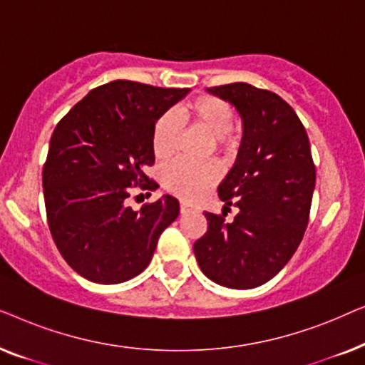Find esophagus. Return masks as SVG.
Returning a JSON list of instances; mask_svg holds the SVG:
<instances>
[{"instance_id": "34e87169", "label": "esophagus", "mask_w": 365, "mask_h": 365, "mask_svg": "<svg viewBox=\"0 0 365 365\" xmlns=\"http://www.w3.org/2000/svg\"><path fill=\"white\" fill-rule=\"evenodd\" d=\"M196 211V209H194L192 206H189L187 202H181V214H189V212H194Z\"/></svg>"}]
</instances>
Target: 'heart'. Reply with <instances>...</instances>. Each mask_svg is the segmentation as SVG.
I'll use <instances>...</instances> for the list:
<instances>
[{"label": "heart", "instance_id": "1", "mask_svg": "<svg viewBox=\"0 0 365 365\" xmlns=\"http://www.w3.org/2000/svg\"><path fill=\"white\" fill-rule=\"evenodd\" d=\"M181 124L202 129L221 151H231L236 146V136L231 133V106L216 96H199L179 106L178 113H166L158 119L153 131V153L159 161H166L176 151L181 139ZM217 179L216 164L189 166L186 163H173L163 171L164 187L189 202L201 199Z\"/></svg>", "mask_w": 365, "mask_h": 365}]
</instances>
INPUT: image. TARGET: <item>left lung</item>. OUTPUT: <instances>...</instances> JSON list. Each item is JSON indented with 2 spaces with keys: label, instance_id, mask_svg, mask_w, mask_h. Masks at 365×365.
Instances as JSON below:
<instances>
[{
  "label": "left lung",
  "instance_id": "8db88e82",
  "mask_svg": "<svg viewBox=\"0 0 365 365\" xmlns=\"http://www.w3.org/2000/svg\"><path fill=\"white\" fill-rule=\"evenodd\" d=\"M207 91L232 104L242 121L236 163L217 187L219 199L237 214L226 222V212H204L207 231L194 242V254L212 282L254 289L286 266L304 237L316 187L311 144L301 119L276 93L247 83Z\"/></svg>",
  "mask_w": 365,
  "mask_h": 365
}]
</instances>
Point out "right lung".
<instances>
[{"instance_id":"add662e5","label":"right lung","mask_w":365,"mask_h":365,"mask_svg":"<svg viewBox=\"0 0 365 365\" xmlns=\"http://www.w3.org/2000/svg\"><path fill=\"white\" fill-rule=\"evenodd\" d=\"M187 93L118 79L89 91L54 128L43 168L48 226L64 261L88 281L136 277L179 216L169 194L141 211L126 199L133 186L158 187L146 176L154 126Z\"/></svg>"}]
</instances>
